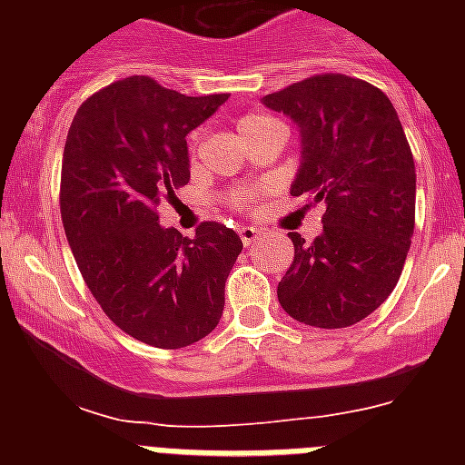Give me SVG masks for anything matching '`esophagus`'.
<instances>
[{
	"label": "esophagus",
	"mask_w": 465,
	"mask_h": 465,
	"mask_svg": "<svg viewBox=\"0 0 465 465\" xmlns=\"http://www.w3.org/2000/svg\"><path fill=\"white\" fill-rule=\"evenodd\" d=\"M261 232H262V230L256 228V225H242V228H240L242 244H244V246H252L253 242H256L258 237H261Z\"/></svg>",
	"instance_id": "1"
}]
</instances>
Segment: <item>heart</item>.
I'll return each instance as SVG.
<instances>
[{"label":"heart","instance_id":"heart-1","mask_svg":"<svg viewBox=\"0 0 465 465\" xmlns=\"http://www.w3.org/2000/svg\"><path fill=\"white\" fill-rule=\"evenodd\" d=\"M262 121H268V118H265V116H246V118H242V121H240V130H246V127H252V125H256V123H262Z\"/></svg>","mask_w":465,"mask_h":465}]
</instances>
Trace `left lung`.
<instances>
[{
	"label": "left lung",
	"mask_w": 465,
	"mask_h": 465,
	"mask_svg": "<svg viewBox=\"0 0 465 465\" xmlns=\"http://www.w3.org/2000/svg\"><path fill=\"white\" fill-rule=\"evenodd\" d=\"M262 104L298 127L291 195L326 203L312 244L289 232L295 256L279 305L307 326H354L389 298L414 232L417 176L396 109L380 88L342 74L300 81Z\"/></svg>",
	"instance_id": "1"
}]
</instances>
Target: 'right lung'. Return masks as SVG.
<instances>
[{
	"label": "right lung",
	"instance_id": "1",
	"mask_svg": "<svg viewBox=\"0 0 465 465\" xmlns=\"http://www.w3.org/2000/svg\"><path fill=\"white\" fill-rule=\"evenodd\" d=\"M228 97H186L149 76H130L85 100L69 127L60 186L64 235L106 316L151 347H188L223 314L240 235L209 221L186 240L160 225L155 207L188 183V133Z\"/></svg>",
	"mask_w": 465,
	"mask_h": 465
}]
</instances>
